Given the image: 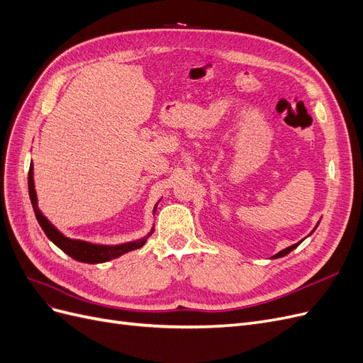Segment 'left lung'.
Listing matches in <instances>:
<instances>
[{
  "label": "left lung",
  "instance_id": "left-lung-1",
  "mask_svg": "<svg viewBox=\"0 0 363 363\" xmlns=\"http://www.w3.org/2000/svg\"><path fill=\"white\" fill-rule=\"evenodd\" d=\"M318 224H320V221H318ZM318 224L315 225V228L312 230V232H311V235H312V233L315 232V230H316V227H318ZM311 235H309V236H311ZM306 238H307V236H306ZM306 238H304V239H306ZM304 239H301V240H300V242H296V244H294V245H291V247H288V248H284V250L279 251V252H277V255H274V256H272V257H269V259H279V257H283V256H286V255H289V252H291L292 250H295L296 247H298V245H300V244L303 242V240H304Z\"/></svg>",
  "mask_w": 363,
  "mask_h": 363
}]
</instances>
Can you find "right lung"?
<instances>
[{
    "instance_id": "obj_1",
    "label": "right lung",
    "mask_w": 363,
    "mask_h": 363,
    "mask_svg": "<svg viewBox=\"0 0 363 363\" xmlns=\"http://www.w3.org/2000/svg\"><path fill=\"white\" fill-rule=\"evenodd\" d=\"M28 194H30L33 211H35L36 219H38L39 225L42 227L43 233L47 235V238L54 245L59 247L63 252H67L69 257L79 260V262H83V263H104V262H108L112 259H116L119 256L125 255V252H128V251H133V250L144 247L147 239L152 233H155V225H152L150 233H147L144 238L136 239V240H130V242H124V244H118V245L92 244V242H87V240L72 239V238L65 236L59 228H56L48 221V218L42 213V211L38 206V194L35 189V179H33V163H30V171H28ZM160 200L156 203L155 208H152V215H156L157 204L160 203Z\"/></svg>"
}]
</instances>
